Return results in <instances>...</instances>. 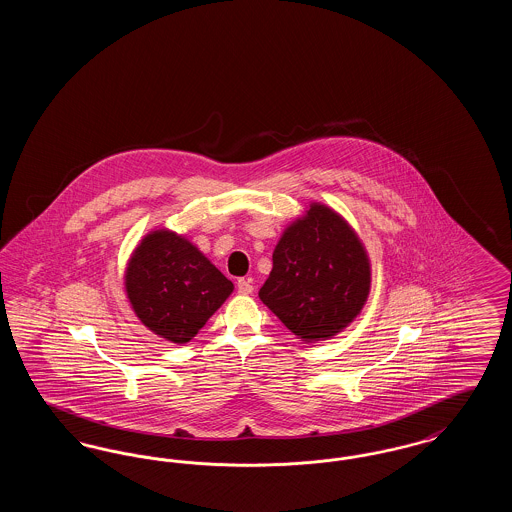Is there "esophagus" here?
Returning a JSON list of instances; mask_svg holds the SVG:
<instances>
[{
	"mask_svg": "<svg viewBox=\"0 0 512 512\" xmlns=\"http://www.w3.org/2000/svg\"><path fill=\"white\" fill-rule=\"evenodd\" d=\"M238 292L242 293V295L253 293V282H251V278H240V280H238Z\"/></svg>",
	"mask_w": 512,
	"mask_h": 512,
	"instance_id": "esophagus-1",
	"label": "esophagus"
}]
</instances>
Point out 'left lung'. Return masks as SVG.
<instances>
[{
    "instance_id": "8db88e82",
    "label": "left lung",
    "mask_w": 512,
    "mask_h": 512,
    "mask_svg": "<svg viewBox=\"0 0 512 512\" xmlns=\"http://www.w3.org/2000/svg\"><path fill=\"white\" fill-rule=\"evenodd\" d=\"M368 292L365 245L334 209L311 203L274 247L259 297L299 340L315 343L349 326Z\"/></svg>"
}]
</instances>
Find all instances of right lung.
Returning <instances> with one entry per match:
<instances>
[{
	"label": "right lung",
	"instance_id": "1",
	"mask_svg": "<svg viewBox=\"0 0 512 512\" xmlns=\"http://www.w3.org/2000/svg\"><path fill=\"white\" fill-rule=\"evenodd\" d=\"M124 288L136 317L153 334L186 343L215 315L234 284L192 242L161 228L134 249Z\"/></svg>",
	"mask_w": 512,
	"mask_h": 512
}]
</instances>
